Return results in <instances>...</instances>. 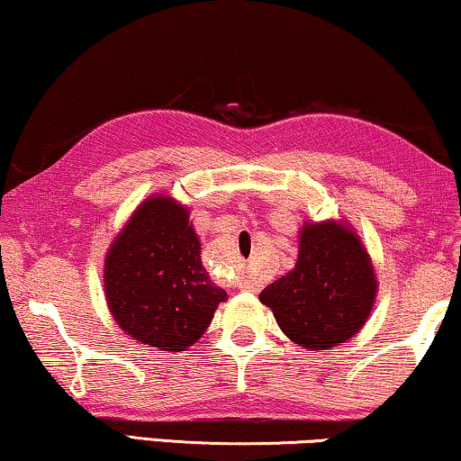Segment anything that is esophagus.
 I'll list each match as a JSON object with an SVG mask.
<instances>
[{
  "label": "esophagus",
  "mask_w": 461,
  "mask_h": 461,
  "mask_svg": "<svg viewBox=\"0 0 461 461\" xmlns=\"http://www.w3.org/2000/svg\"><path fill=\"white\" fill-rule=\"evenodd\" d=\"M237 287L243 289V292H258L262 285H260V281L251 279V276H248V275H241L237 281Z\"/></svg>",
  "instance_id": "esophagus-1"
}]
</instances>
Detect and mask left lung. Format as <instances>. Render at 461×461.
Returning <instances> with one entry per match:
<instances>
[{
	"label": "left lung",
	"instance_id": "1",
	"mask_svg": "<svg viewBox=\"0 0 461 461\" xmlns=\"http://www.w3.org/2000/svg\"><path fill=\"white\" fill-rule=\"evenodd\" d=\"M298 260L281 279L262 289L281 331L298 346L331 350L367 323L377 295L374 262L348 222H304Z\"/></svg>",
	"mask_w": 461,
	"mask_h": 461
}]
</instances>
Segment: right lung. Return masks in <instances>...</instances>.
Instances as JSON below:
<instances>
[{
    "instance_id": "right-lung-1",
    "label": "right lung",
    "mask_w": 461,
    "mask_h": 461,
    "mask_svg": "<svg viewBox=\"0 0 461 461\" xmlns=\"http://www.w3.org/2000/svg\"><path fill=\"white\" fill-rule=\"evenodd\" d=\"M191 210L150 194L131 212L104 256V298L115 323L136 342L182 352L203 336L224 289L201 264Z\"/></svg>"
}]
</instances>
